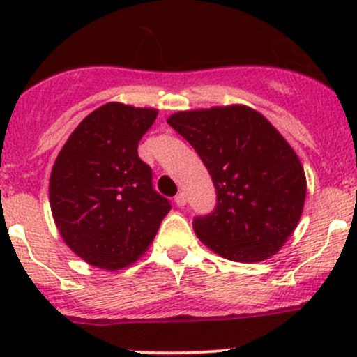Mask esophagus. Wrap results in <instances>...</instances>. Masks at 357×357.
<instances>
[{"instance_id":"34e87169","label":"esophagus","mask_w":357,"mask_h":357,"mask_svg":"<svg viewBox=\"0 0 357 357\" xmlns=\"http://www.w3.org/2000/svg\"><path fill=\"white\" fill-rule=\"evenodd\" d=\"M174 202H176V205H178V207H185L186 202H188V199H186L185 193H178V195H176Z\"/></svg>"}]
</instances>
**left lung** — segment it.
Instances as JSON below:
<instances>
[{
	"mask_svg": "<svg viewBox=\"0 0 357 357\" xmlns=\"http://www.w3.org/2000/svg\"><path fill=\"white\" fill-rule=\"evenodd\" d=\"M174 128L212 176L218 205L195 218L205 247L235 262H261L278 254L304 211V167L282 132L247 105L181 110Z\"/></svg>",
	"mask_w": 357,
	"mask_h": 357,
	"instance_id": "1",
	"label": "left lung"
}]
</instances>
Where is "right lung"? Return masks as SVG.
Listing matches in <instances>:
<instances>
[{"mask_svg":"<svg viewBox=\"0 0 357 357\" xmlns=\"http://www.w3.org/2000/svg\"><path fill=\"white\" fill-rule=\"evenodd\" d=\"M158 110L110 102L86 115L50 174V207L66 245L89 266L117 271L138 261L171 211L152 188L138 142Z\"/></svg>","mask_w":357,"mask_h":357,"instance_id":"right-lung-1","label":"right lung"}]
</instances>
